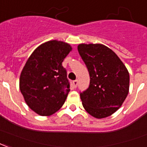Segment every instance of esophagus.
<instances>
[{"mask_svg":"<svg viewBox=\"0 0 147 147\" xmlns=\"http://www.w3.org/2000/svg\"><path fill=\"white\" fill-rule=\"evenodd\" d=\"M72 84H73V86L75 88L77 87V85H78V80L76 79V80H74L73 82H72Z\"/></svg>","mask_w":147,"mask_h":147,"instance_id":"esophagus-1","label":"esophagus"}]
</instances>
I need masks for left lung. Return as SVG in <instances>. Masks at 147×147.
<instances>
[{
	"label": "left lung",
	"instance_id": "8db88e82",
	"mask_svg": "<svg viewBox=\"0 0 147 147\" xmlns=\"http://www.w3.org/2000/svg\"><path fill=\"white\" fill-rule=\"evenodd\" d=\"M78 51L90 79L89 87L80 93L82 106L94 118L108 117L129 93V71L117 54L104 45L79 44Z\"/></svg>",
	"mask_w": 147,
	"mask_h": 147
}]
</instances>
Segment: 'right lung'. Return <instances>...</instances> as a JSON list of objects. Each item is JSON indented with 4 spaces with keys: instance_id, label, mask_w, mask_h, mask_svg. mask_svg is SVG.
<instances>
[{
    "instance_id": "add662e5",
    "label": "right lung",
    "mask_w": 147,
    "mask_h": 147,
    "mask_svg": "<svg viewBox=\"0 0 147 147\" xmlns=\"http://www.w3.org/2000/svg\"><path fill=\"white\" fill-rule=\"evenodd\" d=\"M71 50L68 43L51 40L38 47L24 66L20 90L27 105L38 115H53L65 103L70 82L62 62Z\"/></svg>"
}]
</instances>
